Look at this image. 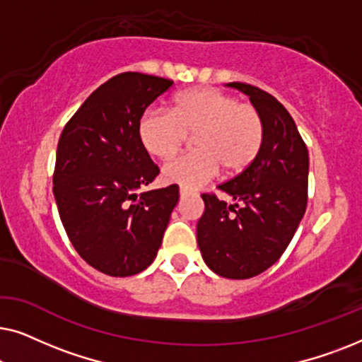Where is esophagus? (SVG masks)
Wrapping results in <instances>:
<instances>
[{"label":"esophagus","instance_id":"obj_1","mask_svg":"<svg viewBox=\"0 0 362 362\" xmlns=\"http://www.w3.org/2000/svg\"><path fill=\"white\" fill-rule=\"evenodd\" d=\"M180 194H181V197H185V196L189 194V189H186V187H181V189H180Z\"/></svg>","mask_w":362,"mask_h":362}]
</instances>
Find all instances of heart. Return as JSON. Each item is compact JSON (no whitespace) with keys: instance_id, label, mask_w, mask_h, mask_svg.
Here are the masks:
<instances>
[{"instance_id":"obj_1","label":"heart","mask_w":362,"mask_h":362,"mask_svg":"<svg viewBox=\"0 0 362 362\" xmlns=\"http://www.w3.org/2000/svg\"><path fill=\"white\" fill-rule=\"evenodd\" d=\"M141 145L150 155L168 158L194 135V151L166 161L161 176L186 189L199 187L221 171H245L264 143V120L249 102L214 87H194L173 98L171 112L150 108L138 123Z\"/></svg>"}]
</instances>
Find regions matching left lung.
<instances>
[{"label":"left lung","mask_w":362,"mask_h":362,"mask_svg":"<svg viewBox=\"0 0 362 362\" xmlns=\"http://www.w3.org/2000/svg\"><path fill=\"white\" fill-rule=\"evenodd\" d=\"M250 97L264 120V143L254 163L214 192L202 194L197 245L206 265L224 279L244 280L275 264L293 239L308 202V148L288 110L269 92L230 82Z\"/></svg>","instance_id":"8db88e82"}]
</instances>
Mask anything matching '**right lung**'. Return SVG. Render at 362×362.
Segmentation results:
<instances>
[{
	"mask_svg": "<svg viewBox=\"0 0 362 362\" xmlns=\"http://www.w3.org/2000/svg\"><path fill=\"white\" fill-rule=\"evenodd\" d=\"M173 81L140 72L108 78L82 103L59 138L54 197L77 254L110 276L151 265L180 187L140 192L160 173L138 123Z\"/></svg>",
	"mask_w": 362,
	"mask_h": 362,
	"instance_id": "right-lung-1",
	"label": "right lung"
}]
</instances>
